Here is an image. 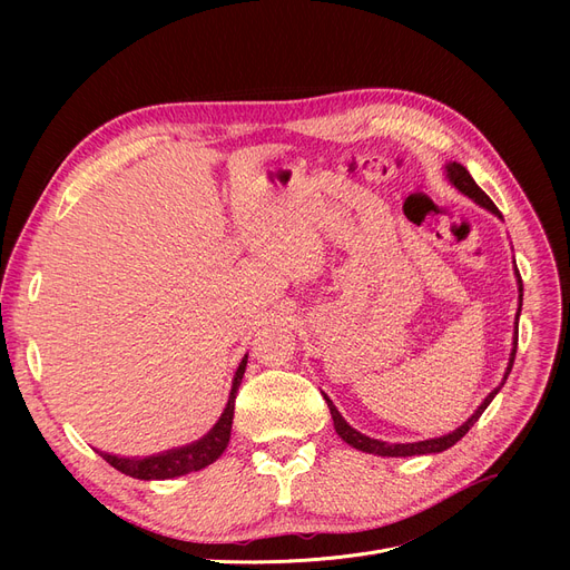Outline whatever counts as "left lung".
<instances>
[{
  "label": "left lung",
  "instance_id": "left-lung-1",
  "mask_svg": "<svg viewBox=\"0 0 570 570\" xmlns=\"http://www.w3.org/2000/svg\"><path fill=\"white\" fill-rule=\"evenodd\" d=\"M443 173H445L448 183H451L460 194L469 196L475 205L485 207L488 213H492L494 217L503 219L501 213L497 209V205L490 200V196H488L481 187L475 185V179L469 175V170H466L462 164L448 161L445 168H443ZM513 263H515V261H513ZM513 269H515V282H518V312H515V333H513L511 357H508V365H505V372H503L501 383L481 402V406H478V409L471 413V417H466V421H464L458 430L448 432V434H443V436H434V439H425V441H413V443H387V441L372 439V436H367V434H363V432H357L355 428H351V425L344 421V417H342V413L337 411V406L333 404V400L323 393V397H325V402H327V409H331V415H333L335 432L342 436V441H346L351 448H355V451H363V453H370V455H381V458L432 455V453H443V451H448V448H451V445H455V443L478 423V417L483 415V411H485V409L490 406V402L497 397V393L503 387V383H505L508 374H511L513 363H515V353H518V323H520V314H522V291H524V288H522V277H520L518 265H513Z\"/></svg>",
  "mask_w": 570,
  "mask_h": 570
}]
</instances>
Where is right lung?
Segmentation results:
<instances>
[{
  "mask_svg": "<svg viewBox=\"0 0 570 570\" xmlns=\"http://www.w3.org/2000/svg\"><path fill=\"white\" fill-rule=\"evenodd\" d=\"M247 370V353L243 357V363L237 365L233 383H230V395L226 402L224 413L219 415V421L213 425L207 434H203L198 441H191L187 445L170 448V451L157 453V455H145V458H119L112 453L97 451L110 466L117 471H122L131 478H138V481H170V478L177 475H187L191 471H200L217 462L222 453L226 451V445L230 441V428H233V413H235V395L237 387L243 383Z\"/></svg>",
  "mask_w": 570,
  "mask_h": 570,
  "instance_id": "right-lung-1",
  "label": "right lung"
}]
</instances>
